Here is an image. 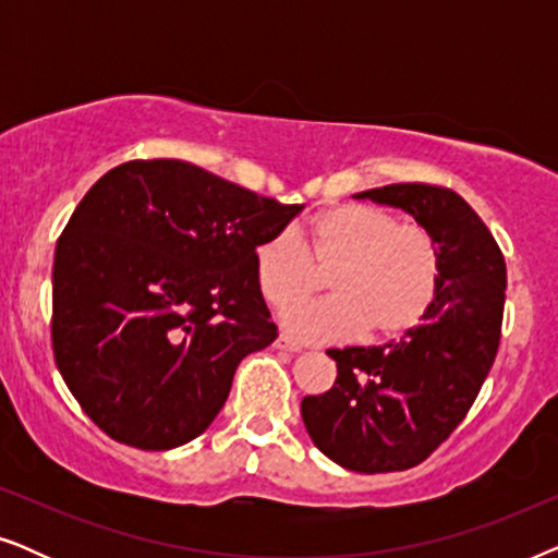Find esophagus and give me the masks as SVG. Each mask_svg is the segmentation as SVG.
Masks as SVG:
<instances>
[{"instance_id": "1", "label": "esophagus", "mask_w": 558, "mask_h": 558, "mask_svg": "<svg viewBox=\"0 0 558 558\" xmlns=\"http://www.w3.org/2000/svg\"><path fill=\"white\" fill-rule=\"evenodd\" d=\"M274 348L284 350V353H300V350H302L300 342H294L292 338H287V335H279V338L274 340Z\"/></svg>"}]
</instances>
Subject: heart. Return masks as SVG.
<instances>
[{"label":"heart","instance_id":"1","mask_svg":"<svg viewBox=\"0 0 558 558\" xmlns=\"http://www.w3.org/2000/svg\"><path fill=\"white\" fill-rule=\"evenodd\" d=\"M327 271L330 296L296 302L281 323L296 338L342 340L368 330L373 340L401 338L424 323L441 287V248L422 226H401L373 205H338L304 228L266 235L254 248V279L274 307L300 300Z\"/></svg>","mask_w":558,"mask_h":558}]
</instances>
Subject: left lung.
Listing matches in <instances>:
<instances>
[{"label": "left lung", "mask_w": 558, "mask_h": 558, "mask_svg": "<svg viewBox=\"0 0 558 558\" xmlns=\"http://www.w3.org/2000/svg\"><path fill=\"white\" fill-rule=\"evenodd\" d=\"M353 197L409 213L441 248V287L424 323L386 345L327 350L338 378L302 399L319 452L376 475L424 462L477 399L500 345L506 258L452 190L401 182Z\"/></svg>", "instance_id": "left-lung-1"}]
</instances>
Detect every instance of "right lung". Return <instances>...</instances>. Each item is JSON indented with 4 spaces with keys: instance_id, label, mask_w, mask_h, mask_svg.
<instances>
[{
    "instance_id": "1",
    "label": "right lung",
    "mask_w": 558,
    "mask_h": 558,
    "mask_svg": "<svg viewBox=\"0 0 558 558\" xmlns=\"http://www.w3.org/2000/svg\"><path fill=\"white\" fill-rule=\"evenodd\" d=\"M182 159L113 167L52 264V353L111 439L172 449L213 424L248 353L277 340L254 248L300 216Z\"/></svg>"
}]
</instances>
